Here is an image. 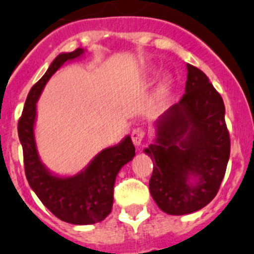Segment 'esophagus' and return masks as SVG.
<instances>
[{
	"mask_svg": "<svg viewBox=\"0 0 254 254\" xmlns=\"http://www.w3.org/2000/svg\"><path fill=\"white\" fill-rule=\"evenodd\" d=\"M144 138H145V131L141 127H136L131 131V140L135 146H140L143 144Z\"/></svg>",
	"mask_w": 254,
	"mask_h": 254,
	"instance_id": "obj_1",
	"label": "esophagus"
}]
</instances>
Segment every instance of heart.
I'll return each instance as SVG.
<instances>
[{"label":"heart","mask_w":254,"mask_h":254,"mask_svg":"<svg viewBox=\"0 0 254 254\" xmlns=\"http://www.w3.org/2000/svg\"><path fill=\"white\" fill-rule=\"evenodd\" d=\"M173 86V79L170 76H165L164 79L160 81L159 87H158V95L160 98H165L170 92V89Z\"/></svg>","instance_id":"1"}]
</instances>
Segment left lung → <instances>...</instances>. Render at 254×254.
<instances>
[{
	"label": "left lung",
	"instance_id": "left-lung-1",
	"mask_svg": "<svg viewBox=\"0 0 254 254\" xmlns=\"http://www.w3.org/2000/svg\"><path fill=\"white\" fill-rule=\"evenodd\" d=\"M186 94L155 122L144 153L153 160L150 194L167 214L204 208L217 195L231 153L226 108L202 70L187 64Z\"/></svg>",
	"mask_w": 254,
	"mask_h": 254
}]
</instances>
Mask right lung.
<instances>
[{
    "label": "right lung",
    "instance_id": "obj_1",
    "mask_svg": "<svg viewBox=\"0 0 254 254\" xmlns=\"http://www.w3.org/2000/svg\"><path fill=\"white\" fill-rule=\"evenodd\" d=\"M84 54V49H76L72 52H63L52 61L44 76L28 92L18 120V138L28 184L52 214L76 226L98 223L110 214L116 175L135 155L131 139L127 135L118 145L101 150L86 168L71 177L51 173L40 159L35 139L37 100L50 77L64 64L81 58Z\"/></svg>",
    "mask_w": 254,
    "mask_h": 254
}]
</instances>
